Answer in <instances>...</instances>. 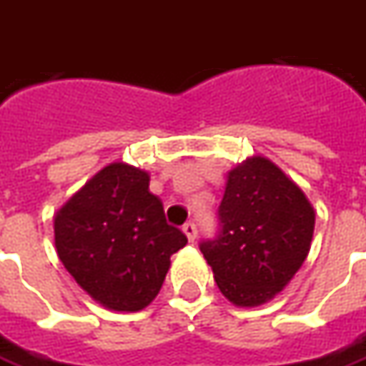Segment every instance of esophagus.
I'll list each match as a JSON object with an SVG mask.
<instances>
[{"mask_svg":"<svg viewBox=\"0 0 366 366\" xmlns=\"http://www.w3.org/2000/svg\"><path fill=\"white\" fill-rule=\"evenodd\" d=\"M182 231H184V235L188 237V241H194V239L198 237V229H196V225H194L192 222L184 223Z\"/></svg>","mask_w":366,"mask_h":366,"instance_id":"esophagus-1","label":"esophagus"}]
</instances>
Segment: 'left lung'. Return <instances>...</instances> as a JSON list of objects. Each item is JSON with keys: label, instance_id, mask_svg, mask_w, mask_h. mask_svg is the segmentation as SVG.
Masks as SVG:
<instances>
[{"label": "left lung", "instance_id": "1", "mask_svg": "<svg viewBox=\"0 0 366 366\" xmlns=\"http://www.w3.org/2000/svg\"><path fill=\"white\" fill-rule=\"evenodd\" d=\"M222 229L199 245L225 298L239 307L269 302L306 261L314 207L274 162L251 157L229 170L219 206Z\"/></svg>", "mask_w": 366, "mask_h": 366}]
</instances>
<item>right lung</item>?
<instances>
[{
	"label": "right lung",
	"mask_w": 366,
	"mask_h": 366,
	"mask_svg": "<svg viewBox=\"0 0 366 366\" xmlns=\"http://www.w3.org/2000/svg\"><path fill=\"white\" fill-rule=\"evenodd\" d=\"M151 176L112 162L54 215V247L64 269L107 310L139 312L157 298L170 257L188 239L168 225L149 192Z\"/></svg>",
	"instance_id": "obj_1"
}]
</instances>
